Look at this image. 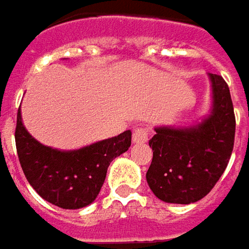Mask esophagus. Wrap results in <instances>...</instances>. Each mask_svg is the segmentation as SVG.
Listing matches in <instances>:
<instances>
[{"instance_id": "34e87169", "label": "esophagus", "mask_w": 249, "mask_h": 249, "mask_svg": "<svg viewBox=\"0 0 249 249\" xmlns=\"http://www.w3.org/2000/svg\"><path fill=\"white\" fill-rule=\"evenodd\" d=\"M148 141V131L147 128H135L132 132V142L134 144H144Z\"/></svg>"}]
</instances>
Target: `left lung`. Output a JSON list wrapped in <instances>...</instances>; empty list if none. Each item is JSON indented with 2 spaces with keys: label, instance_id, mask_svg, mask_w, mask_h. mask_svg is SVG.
<instances>
[{
  "label": "left lung",
  "instance_id": "left-lung-1",
  "mask_svg": "<svg viewBox=\"0 0 249 249\" xmlns=\"http://www.w3.org/2000/svg\"><path fill=\"white\" fill-rule=\"evenodd\" d=\"M209 114L187 126L159 125L150 140L153 161L145 174L151 192L166 203L189 205L205 197L224 174L233 148L235 115L222 76L208 73Z\"/></svg>",
  "mask_w": 249,
  "mask_h": 249
}]
</instances>
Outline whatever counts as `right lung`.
I'll return each instance as SVG.
<instances>
[{"instance_id":"add662e5","label":"right lung","mask_w":249,"mask_h":249,"mask_svg":"<svg viewBox=\"0 0 249 249\" xmlns=\"http://www.w3.org/2000/svg\"><path fill=\"white\" fill-rule=\"evenodd\" d=\"M16 145L28 183L44 200L62 209H80L99 195L111 161L129 148L131 131L76 150H59L37 141L18 109Z\"/></svg>"}]
</instances>
